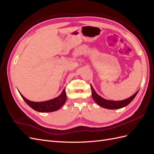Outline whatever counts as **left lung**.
Listing matches in <instances>:
<instances>
[{"label":"left lung","mask_w":154,"mask_h":154,"mask_svg":"<svg viewBox=\"0 0 154 154\" xmlns=\"http://www.w3.org/2000/svg\"><path fill=\"white\" fill-rule=\"evenodd\" d=\"M91 88L92 91V96L93 100H94V101L97 105L107 109H119L121 108H123L124 106H126L134 99V97H136L138 92L137 91L132 96H130L128 98L122 101H110L105 100L97 94L95 90L94 89V88L92 87L91 85Z\"/></svg>","instance_id":"obj_1"}]
</instances>
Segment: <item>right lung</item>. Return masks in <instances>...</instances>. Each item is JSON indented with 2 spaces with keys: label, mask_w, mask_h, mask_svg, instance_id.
<instances>
[{
  "label": "right lung",
  "mask_w": 154,
  "mask_h": 154,
  "mask_svg": "<svg viewBox=\"0 0 154 154\" xmlns=\"http://www.w3.org/2000/svg\"><path fill=\"white\" fill-rule=\"evenodd\" d=\"M20 94L22 96L23 100L25 101L26 103L31 108L37 112H50L58 110L65 104L67 99L66 89L65 88L59 96L55 97L54 99L45 101H31L26 99L24 96L21 94V93H20Z\"/></svg>",
  "instance_id": "right-lung-1"
}]
</instances>
